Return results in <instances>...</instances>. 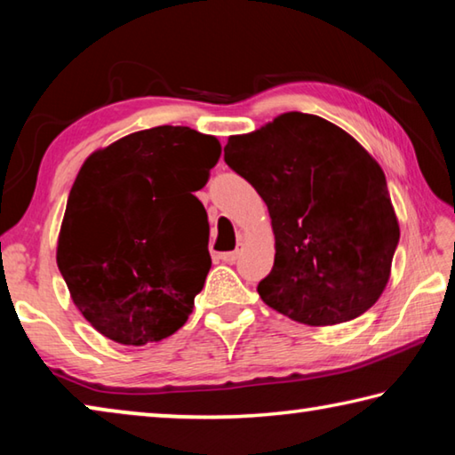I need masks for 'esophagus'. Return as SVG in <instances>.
Returning a JSON list of instances; mask_svg holds the SVG:
<instances>
[{"instance_id":"34e87169","label":"esophagus","mask_w":455,"mask_h":455,"mask_svg":"<svg viewBox=\"0 0 455 455\" xmlns=\"http://www.w3.org/2000/svg\"><path fill=\"white\" fill-rule=\"evenodd\" d=\"M241 251H243V246L238 244V249H236V251H230V252H220L219 259H220V260H225V263H230V265H233L235 260H236L238 257H241Z\"/></svg>"}]
</instances>
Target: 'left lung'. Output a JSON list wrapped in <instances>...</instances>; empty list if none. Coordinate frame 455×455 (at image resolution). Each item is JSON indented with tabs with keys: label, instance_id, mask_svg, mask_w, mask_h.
<instances>
[{
	"label": "left lung",
	"instance_id": "1",
	"mask_svg": "<svg viewBox=\"0 0 455 455\" xmlns=\"http://www.w3.org/2000/svg\"><path fill=\"white\" fill-rule=\"evenodd\" d=\"M225 163L265 200L275 265L259 283L271 309L305 325H337L381 297L399 222L381 166L325 118L287 112L230 136Z\"/></svg>",
	"mask_w": 455,
	"mask_h": 455
}]
</instances>
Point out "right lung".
I'll list each match as a JSON object with an SVG mask.
<instances>
[{
	"instance_id": "add662e5",
	"label": "right lung",
	"mask_w": 455,
	"mask_h": 455,
	"mask_svg": "<svg viewBox=\"0 0 455 455\" xmlns=\"http://www.w3.org/2000/svg\"><path fill=\"white\" fill-rule=\"evenodd\" d=\"M219 158L214 136L156 126L82 164L56 260L74 305L104 337L140 347L187 323L211 268L209 219L192 192Z\"/></svg>"
}]
</instances>
